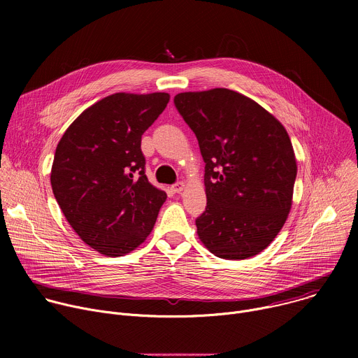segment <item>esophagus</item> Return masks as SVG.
Returning a JSON list of instances; mask_svg holds the SVG:
<instances>
[{
  "label": "esophagus",
  "mask_w": 358,
  "mask_h": 358,
  "mask_svg": "<svg viewBox=\"0 0 358 358\" xmlns=\"http://www.w3.org/2000/svg\"><path fill=\"white\" fill-rule=\"evenodd\" d=\"M184 182L182 181H178V182H176L173 187H171V189L174 191V192H181L182 189H184Z\"/></svg>",
  "instance_id": "obj_1"
}]
</instances>
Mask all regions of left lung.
Segmentation results:
<instances>
[{"instance_id":"1","label":"left lung","mask_w":358,"mask_h":358,"mask_svg":"<svg viewBox=\"0 0 358 358\" xmlns=\"http://www.w3.org/2000/svg\"><path fill=\"white\" fill-rule=\"evenodd\" d=\"M174 105L206 163L207 208L196 234L222 259L255 257L276 238L297 174L286 129L257 101L225 87L184 92Z\"/></svg>"}]
</instances>
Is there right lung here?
Returning <instances> with one entry per match:
<instances>
[{"label": "right lung", "mask_w": 358, "mask_h": 358, "mask_svg": "<svg viewBox=\"0 0 358 358\" xmlns=\"http://www.w3.org/2000/svg\"><path fill=\"white\" fill-rule=\"evenodd\" d=\"M169 93H115L87 108L58 143L50 185L79 238L106 257H123L150 235L167 194L145 177L143 133Z\"/></svg>", "instance_id": "add662e5"}]
</instances>
